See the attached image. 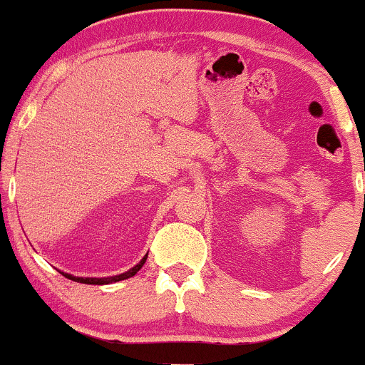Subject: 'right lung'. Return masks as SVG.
Returning <instances> with one entry per match:
<instances>
[{"label": "right lung", "instance_id": "1", "mask_svg": "<svg viewBox=\"0 0 365 365\" xmlns=\"http://www.w3.org/2000/svg\"><path fill=\"white\" fill-rule=\"evenodd\" d=\"M145 259H148V255H145V257L142 259V261H140L139 264H137V266H133L132 269H128L127 273H121V274H118V276H110V278H81V276H72V274H68V273H61V274H65L66 278L73 279V282H81V283H86V284H110V283L121 282V279L132 278L133 274H137V271H139L140 267L144 266Z\"/></svg>", "mask_w": 365, "mask_h": 365}]
</instances>
